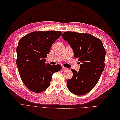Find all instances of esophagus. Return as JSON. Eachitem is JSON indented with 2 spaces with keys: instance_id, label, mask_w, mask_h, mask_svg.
<instances>
[{
  "instance_id": "esophagus-1",
  "label": "esophagus",
  "mask_w": 120,
  "mask_h": 120,
  "mask_svg": "<svg viewBox=\"0 0 120 120\" xmlns=\"http://www.w3.org/2000/svg\"><path fill=\"white\" fill-rule=\"evenodd\" d=\"M62 69H64V70H68V69L67 68H66V67H64V66L62 67Z\"/></svg>"
}]
</instances>
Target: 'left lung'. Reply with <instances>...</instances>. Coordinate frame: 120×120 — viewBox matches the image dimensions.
Returning <instances> with one entry per match:
<instances>
[{
  "mask_svg": "<svg viewBox=\"0 0 120 120\" xmlns=\"http://www.w3.org/2000/svg\"><path fill=\"white\" fill-rule=\"evenodd\" d=\"M64 39L79 57V71L72 69L73 76L67 80L68 88L77 95L88 93L95 87L105 68V50L102 41L89 34L65 32Z\"/></svg>",
  "mask_w": 120,
  "mask_h": 120,
  "instance_id": "1",
  "label": "left lung"
}]
</instances>
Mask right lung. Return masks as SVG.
<instances>
[{
    "instance_id": "obj_1",
    "label": "right lung",
    "mask_w": 120,
    "mask_h": 120,
    "mask_svg": "<svg viewBox=\"0 0 120 120\" xmlns=\"http://www.w3.org/2000/svg\"><path fill=\"white\" fill-rule=\"evenodd\" d=\"M60 31H37L19 40L17 48V65L22 82L32 91L39 93L49 86L52 75L61 69L60 64L45 63L51 45Z\"/></svg>"
}]
</instances>
